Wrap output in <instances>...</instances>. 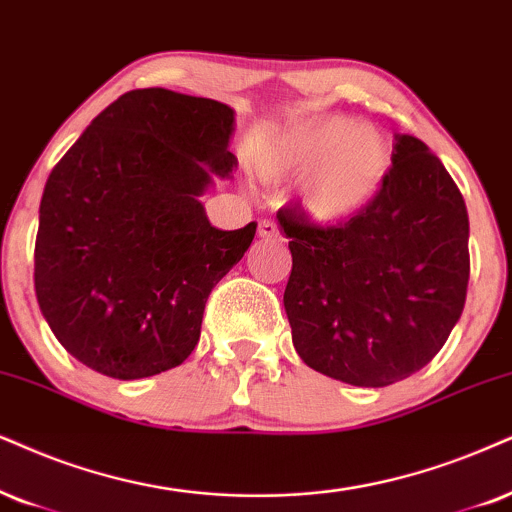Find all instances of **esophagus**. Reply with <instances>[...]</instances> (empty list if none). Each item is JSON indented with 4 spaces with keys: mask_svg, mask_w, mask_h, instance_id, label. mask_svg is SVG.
I'll list each match as a JSON object with an SVG mask.
<instances>
[{
    "mask_svg": "<svg viewBox=\"0 0 512 512\" xmlns=\"http://www.w3.org/2000/svg\"><path fill=\"white\" fill-rule=\"evenodd\" d=\"M260 236L267 238V241H276L278 236H281V229H278V224L274 219H262L260 222Z\"/></svg>",
    "mask_w": 512,
    "mask_h": 512,
    "instance_id": "34e87169",
    "label": "esophagus"
}]
</instances>
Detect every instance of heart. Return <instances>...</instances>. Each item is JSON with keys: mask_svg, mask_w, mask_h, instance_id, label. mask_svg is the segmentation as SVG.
<instances>
[{"mask_svg": "<svg viewBox=\"0 0 512 512\" xmlns=\"http://www.w3.org/2000/svg\"><path fill=\"white\" fill-rule=\"evenodd\" d=\"M276 177H309L304 205L323 222L345 219L375 198L390 172V148L378 132L349 120H321L276 141L264 153Z\"/></svg>", "mask_w": 512, "mask_h": 512, "instance_id": "obj_1", "label": "heart"}]
</instances>
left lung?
Listing matches in <instances>:
<instances>
[{
  "instance_id": "8db88e82",
  "label": "left lung",
  "mask_w": 512,
  "mask_h": 512,
  "mask_svg": "<svg viewBox=\"0 0 512 512\" xmlns=\"http://www.w3.org/2000/svg\"><path fill=\"white\" fill-rule=\"evenodd\" d=\"M293 269L283 304L293 345L314 371L385 387L435 359L461 319L470 278L468 210L435 153L401 134L366 208L316 224L283 205Z\"/></svg>"
}]
</instances>
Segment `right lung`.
<instances>
[{"mask_svg": "<svg viewBox=\"0 0 512 512\" xmlns=\"http://www.w3.org/2000/svg\"><path fill=\"white\" fill-rule=\"evenodd\" d=\"M234 111L170 89H132L101 111L44 186L35 293L77 361L118 380L179 366L205 302L257 224L215 229L198 196L229 177Z\"/></svg>", "mask_w": 512, "mask_h": 512, "instance_id": "obj_1", "label": "right lung"}]
</instances>
